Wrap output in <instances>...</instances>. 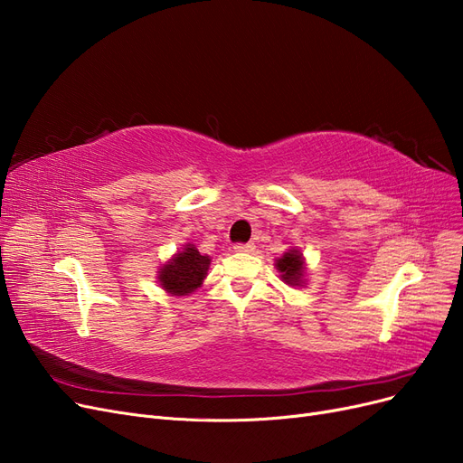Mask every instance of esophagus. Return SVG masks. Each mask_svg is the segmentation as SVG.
I'll return each instance as SVG.
<instances>
[{
  "instance_id": "esophagus-1",
  "label": "esophagus",
  "mask_w": 463,
  "mask_h": 463,
  "mask_svg": "<svg viewBox=\"0 0 463 463\" xmlns=\"http://www.w3.org/2000/svg\"><path fill=\"white\" fill-rule=\"evenodd\" d=\"M233 249L237 250V253H253L255 245L253 243H235Z\"/></svg>"
}]
</instances>
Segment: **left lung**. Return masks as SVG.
I'll list each match as a JSON object with an SVG mask.
<instances>
[{"mask_svg":"<svg viewBox=\"0 0 463 463\" xmlns=\"http://www.w3.org/2000/svg\"><path fill=\"white\" fill-rule=\"evenodd\" d=\"M276 269L282 272V279L289 286H301L303 282V259L298 249H291L288 253L276 260Z\"/></svg>","mask_w":463,"mask_h":463,"instance_id":"left-lung-1","label":"left lung"}]
</instances>
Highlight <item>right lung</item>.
Masks as SVG:
<instances>
[{
  "label": "right lung",
  "mask_w": 463,
  "mask_h": 463,
  "mask_svg": "<svg viewBox=\"0 0 463 463\" xmlns=\"http://www.w3.org/2000/svg\"><path fill=\"white\" fill-rule=\"evenodd\" d=\"M210 259L201 255L193 245H187L179 255H175L170 264L160 269V284L165 291L174 296H187L193 289H197L208 272Z\"/></svg>",
  "instance_id": "obj_1"
}]
</instances>
